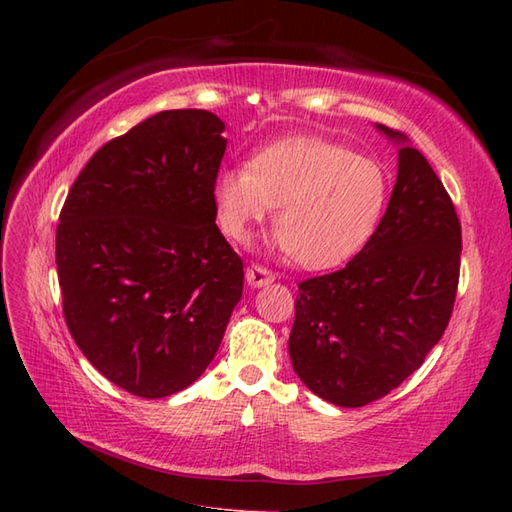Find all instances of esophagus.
Wrapping results in <instances>:
<instances>
[{"mask_svg":"<svg viewBox=\"0 0 512 512\" xmlns=\"http://www.w3.org/2000/svg\"><path fill=\"white\" fill-rule=\"evenodd\" d=\"M246 281L250 288H264L268 284H273L275 275L264 266H250V268H246Z\"/></svg>","mask_w":512,"mask_h":512,"instance_id":"1","label":"esophagus"}]
</instances>
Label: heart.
Listing matches in <instances>:
<instances>
[{
	"instance_id": "heart-1",
	"label": "heart",
	"mask_w": 512,
	"mask_h": 512,
	"mask_svg": "<svg viewBox=\"0 0 512 512\" xmlns=\"http://www.w3.org/2000/svg\"><path fill=\"white\" fill-rule=\"evenodd\" d=\"M222 233L248 242L253 224L275 213V246L312 270L347 262L374 235L387 202L385 169L330 140L286 138L259 149L246 169L213 180Z\"/></svg>"
}]
</instances>
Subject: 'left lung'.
Wrapping results in <instances>:
<instances>
[{"label": "left lung", "mask_w": 512, "mask_h": 512, "mask_svg": "<svg viewBox=\"0 0 512 512\" xmlns=\"http://www.w3.org/2000/svg\"><path fill=\"white\" fill-rule=\"evenodd\" d=\"M389 206L361 253L336 273L299 284L288 352L312 394L339 407L387 396L447 330L460 277L455 206L405 134Z\"/></svg>", "instance_id": "left-lung-1"}]
</instances>
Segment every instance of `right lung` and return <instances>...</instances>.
Segmentation results:
<instances>
[{"mask_svg":"<svg viewBox=\"0 0 512 512\" xmlns=\"http://www.w3.org/2000/svg\"><path fill=\"white\" fill-rule=\"evenodd\" d=\"M220 116L167 110L103 145L57 226V273L74 343L140 398L198 380L242 299L244 266L215 224Z\"/></svg>","mask_w":512,"mask_h":512,"instance_id":"obj_1","label":"right lung"}]
</instances>
